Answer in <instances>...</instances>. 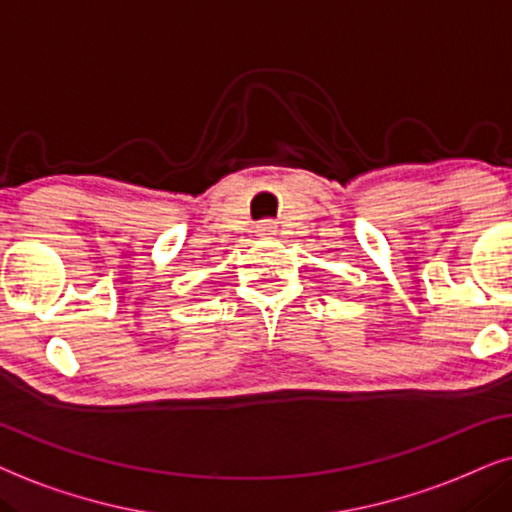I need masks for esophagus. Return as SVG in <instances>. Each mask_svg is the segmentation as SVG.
I'll return each instance as SVG.
<instances>
[{"label": "esophagus", "instance_id": "esophagus-1", "mask_svg": "<svg viewBox=\"0 0 512 512\" xmlns=\"http://www.w3.org/2000/svg\"><path fill=\"white\" fill-rule=\"evenodd\" d=\"M276 224L274 222H262V224H257V234L260 236H264V238H271V236H276Z\"/></svg>", "mask_w": 512, "mask_h": 512}]
</instances>
